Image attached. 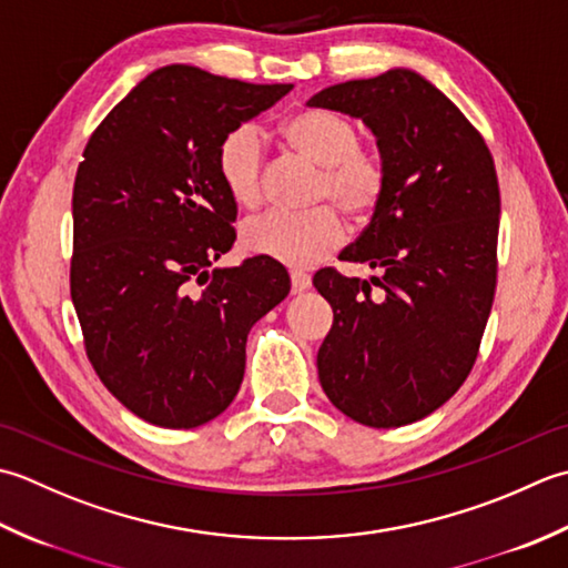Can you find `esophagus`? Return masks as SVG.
Segmentation results:
<instances>
[{
	"mask_svg": "<svg viewBox=\"0 0 568 568\" xmlns=\"http://www.w3.org/2000/svg\"><path fill=\"white\" fill-rule=\"evenodd\" d=\"M306 288H311V276L304 272H292V292L301 294L306 292Z\"/></svg>",
	"mask_w": 568,
	"mask_h": 568,
	"instance_id": "1",
	"label": "esophagus"
}]
</instances>
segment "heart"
Wrapping results in <instances>:
<instances>
[{"label":"heart","instance_id":"obj_1","mask_svg":"<svg viewBox=\"0 0 568 568\" xmlns=\"http://www.w3.org/2000/svg\"><path fill=\"white\" fill-rule=\"evenodd\" d=\"M286 144L298 156L321 166L316 201L331 203L308 213H264L240 230L242 247L286 267H311L345 240L343 215L363 223L385 195V164L375 152L357 146V126L341 112L308 108L284 124ZM217 173L240 207L262 203L264 146L257 126H235L217 146ZM336 206L333 209L332 205Z\"/></svg>","mask_w":568,"mask_h":568}]
</instances>
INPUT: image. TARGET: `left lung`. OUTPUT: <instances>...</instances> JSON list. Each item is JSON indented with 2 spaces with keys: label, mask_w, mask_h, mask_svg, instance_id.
Returning a JSON list of instances; mask_svg holds the SVG:
<instances>
[{
  "label": "left lung",
  "mask_w": 568,
  "mask_h": 568,
  "mask_svg": "<svg viewBox=\"0 0 568 568\" xmlns=\"http://www.w3.org/2000/svg\"><path fill=\"white\" fill-rule=\"evenodd\" d=\"M306 105L363 120L387 176L363 235L341 252L382 276L314 274L333 308L316 357L321 387L357 424L419 422L466 382L493 308V156L454 102L409 68L323 88ZM373 283L383 288L375 300Z\"/></svg>",
  "instance_id": "1"
}]
</instances>
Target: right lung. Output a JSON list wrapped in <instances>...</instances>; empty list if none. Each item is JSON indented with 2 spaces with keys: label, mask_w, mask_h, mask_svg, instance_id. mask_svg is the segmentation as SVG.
<instances>
[{
  "label": "right lung",
  "mask_w": 568,
  "mask_h": 568,
  "mask_svg": "<svg viewBox=\"0 0 568 568\" xmlns=\"http://www.w3.org/2000/svg\"><path fill=\"white\" fill-rule=\"evenodd\" d=\"M292 88L164 65L85 146L73 306L102 385L149 424L193 429L223 414L245 375L250 328L292 288L267 257L211 270L233 247L237 217L217 146Z\"/></svg>",
  "instance_id": "add662e5"
}]
</instances>
